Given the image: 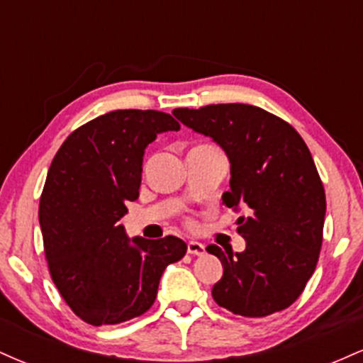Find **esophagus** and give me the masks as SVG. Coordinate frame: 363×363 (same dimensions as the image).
I'll return each mask as SVG.
<instances>
[{
	"mask_svg": "<svg viewBox=\"0 0 363 363\" xmlns=\"http://www.w3.org/2000/svg\"><path fill=\"white\" fill-rule=\"evenodd\" d=\"M187 252L193 254V256H203L205 254V245L201 242H196V240H187Z\"/></svg>",
	"mask_w": 363,
	"mask_h": 363,
	"instance_id": "esophagus-1",
	"label": "esophagus"
}]
</instances>
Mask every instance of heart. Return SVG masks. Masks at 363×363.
Segmentation results:
<instances>
[{
  "label": "heart",
  "mask_w": 363,
  "mask_h": 363,
  "mask_svg": "<svg viewBox=\"0 0 363 363\" xmlns=\"http://www.w3.org/2000/svg\"><path fill=\"white\" fill-rule=\"evenodd\" d=\"M203 147H208V145H203Z\"/></svg>",
  "instance_id": "heart-1"
}]
</instances>
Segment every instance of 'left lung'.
I'll return each mask as SVG.
<instances>
[{"instance_id": "1", "label": "left lung", "mask_w": 363, "mask_h": 363, "mask_svg": "<svg viewBox=\"0 0 363 363\" xmlns=\"http://www.w3.org/2000/svg\"><path fill=\"white\" fill-rule=\"evenodd\" d=\"M172 114L223 150L230 162L223 203L249 211L237 218L242 252L206 247L223 266L211 290L215 302L245 318L286 309L314 273L326 215V194L306 141L289 123L247 104Z\"/></svg>"}]
</instances>
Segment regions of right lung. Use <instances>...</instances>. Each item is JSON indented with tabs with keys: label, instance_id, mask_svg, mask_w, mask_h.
<instances>
[{
	"label": "right lung",
	"instance_id": "right-lung-1",
	"mask_svg": "<svg viewBox=\"0 0 363 363\" xmlns=\"http://www.w3.org/2000/svg\"><path fill=\"white\" fill-rule=\"evenodd\" d=\"M181 124L158 111H112L66 138L49 167L39 222L52 281L94 326L145 314L162 273L187 245L169 235L129 239L119 220L140 196L145 148Z\"/></svg>",
	"mask_w": 363,
	"mask_h": 363
}]
</instances>
